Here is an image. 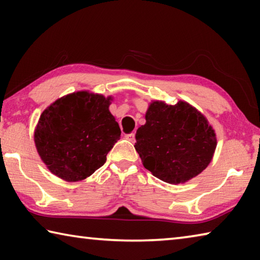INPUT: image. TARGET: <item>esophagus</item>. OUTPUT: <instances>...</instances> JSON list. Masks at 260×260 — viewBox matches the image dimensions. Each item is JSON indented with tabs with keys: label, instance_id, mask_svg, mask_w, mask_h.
Segmentation results:
<instances>
[{
	"label": "esophagus",
	"instance_id": "obj_1",
	"mask_svg": "<svg viewBox=\"0 0 260 260\" xmlns=\"http://www.w3.org/2000/svg\"><path fill=\"white\" fill-rule=\"evenodd\" d=\"M125 138H126V140H128L129 142H135V134L134 133H131V134H126L125 135Z\"/></svg>",
	"mask_w": 260,
	"mask_h": 260
}]
</instances>
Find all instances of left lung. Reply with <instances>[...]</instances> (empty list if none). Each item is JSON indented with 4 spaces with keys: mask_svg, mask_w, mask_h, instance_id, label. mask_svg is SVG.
I'll return each instance as SVG.
<instances>
[{
    "mask_svg": "<svg viewBox=\"0 0 260 260\" xmlns=\"http://www.w3.org/2000/svg\"><path fill=\"white\" fill-rule=\"evenodd\" d=\"M135 139L143 166L171 184L184 183L203 172L217 148L213 127L184 101L174 105L152 101Z\"/></svg>",
    "mask_w": 260,
    "mask_h": 260,
    "instance_id": "8db88e82",
    "label": "left lung"
}]
</instances>
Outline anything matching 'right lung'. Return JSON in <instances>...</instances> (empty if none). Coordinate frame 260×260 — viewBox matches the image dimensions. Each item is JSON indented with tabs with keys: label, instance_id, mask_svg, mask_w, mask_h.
Here are the masks:
<instances>
[{
	"label": "right lung",
	"instance_id": "1",
	"mask_svg": "<svg viewBox=\"0 0 260 260\" xmlns=\"http://www.w3.org/2000/svg\"><path fill=\"white\" fill-rule=\"evenodd\" d=\"M112 100L80 90L56 100L41 113L34 142L52 174L77 182L104 165L121 134L109 110Z\"/></svg>",
	"mask_w": 260,
	"mask_h": 260
}]
</instances>
